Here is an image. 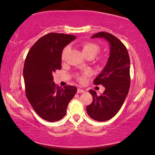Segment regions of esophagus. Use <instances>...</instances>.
Listing matches in <instances>:
<instances>
[{
    "label": "esophagus",
    "instance_id": "1",
    "mask_svg": "<svg viewBox=\"0 0 155 155\" xmlns=\"http://www.w3.org/2000/svg\"><path fill=\"white\" fill-rule=\"evenodd\" d=\"M85 92V90H82V89H79L78 88L77 90V93L78 94H81V93H84Z\"/></svg>",
    "mask_w": 155,
    "mask_h": 155
}]
</instances>
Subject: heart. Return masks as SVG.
<instances>
[{
	"mask_svg": "<svg viewBox=\"0 0 155 155\" xmlns=\"http://www.w3.org/2000/svg\"><path fill=\"white\" fill-rule=\"evenodd\" d=\"M70 47L66 46L65 47L64 49L63 50L61 54V58L63 60H64L65 57H66L68 51H69ZM82 50L83 52L86 57H92L94 58L98 52L101 51V47L98 44L91 42V41H88V42L84 43L82 45ZM90 75V73L88 72H85L82 74L78 76V80L81 83H84L86 81V77Z\"/></svg>",
	"mask_w": 155,
	"mask_h": 155,
	"instance_id": "1",
	"label": "heart"
}]
</instances>
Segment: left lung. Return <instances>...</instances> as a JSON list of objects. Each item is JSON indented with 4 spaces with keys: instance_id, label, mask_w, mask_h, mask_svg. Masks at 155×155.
Returning a JSON list of instances; mask_svg holds the SVG:
<instances>
[{
    "instance_id": "8db88e82",
    "label": "left lung",
    "mask_w": 155,
    "mask_h": 155,
    "mask_svg": "<svg viewBox=\"0 0 155 155\" xmlns=\"http://www.w3.org/2000/svg\"><path fill=\"white\" fill-rule=\"evenodd\" d=\"M91 38H104L110 45L108 61L94 81L95 85H103L105 90L101 96H97L94 90L89 91L93 101L87 107L91 118L104 122L117 114L127 98L130 84V58L126 46L112 34L99 32Z\"/></svg>"
}]
</instances>
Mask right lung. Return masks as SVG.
I'll list each match as a JSON object with an SVG mask.
<instances>
[{
  "label": "right lung",
  "instance_id": "right-lung-1",
  "mask_svg": "<svg viewBox=\"0 0 155 155\" xmlns=\"http://www.w3.org/2000/svg\"><path fill=\"white\" fill-rule=\"evenodd\" d=\"M75 38L72 35L48 33L33 44L26 57L23 68L26 96L34 111L46 121L62 119L77 93L74 86L61 88L56 85L52 77L53 72L61 68L64 47Z\"/></svg>",
  "mask_w": 155,
  "mask_h": 155
}]
</instances>
